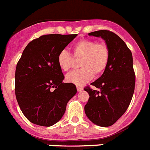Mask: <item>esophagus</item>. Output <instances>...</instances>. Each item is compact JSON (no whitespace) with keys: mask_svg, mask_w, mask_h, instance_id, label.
I'll return each instance as SVG.
<instances>
[{"mask_svg":"<svg viewBox=\"0 0 150 150\" xmlns=\"http://www.w3.org/2000/svg\"><path fill=\"white\" fill-rule=\"evenodd\" d=\"M76 89H77L78 92H81V91L83 90V88H82L81 86H76Z\"/></svg>","mask_w":150,"mask_h":150,"instance_id":"1","label":"esophagus"}]
</instances>
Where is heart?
<instances>
[{
	"label": "heart",
	"instance_id": "heart-1",
	"mask_svg": "<svg viewBox=\"0 0 150 150\" xmlns=\"http://www.w3.org/2000/svg\"><path fill=\"white\" fill-rule=\"evenodd\" d=\"M72 54L75 59H80L77 70L69 73L66 80L76 86H82L93 79L94 75L99 76L104 73L110 59V50L104 42L93 39H81L72 46ZM57 64L63 71H68L74 66L72 55L66 50L58 53Z\"/></svg>",
	"mask_w": 150,
	"mask_h": 150
}]
</instances>
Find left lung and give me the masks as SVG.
<instances>
[{"label": "left lung", "mask_w": 150, "mask_h": 150, "mask_svg": "<svg viewBox=\"0 0 150 150\" xmlns=\"http://www.w3.org/2000/svg\"><path fill=\"white\" fill-rule=\"evenodd\" d=\"M89 35L101 37L110 50V59L103 74L84 90L89 100L84 107L88 118L100 127L114 125L126 112L135 88L132 53L125 42L109 30H98Z\"/></svg>", "instance_id": "8db88e82"}]
</instances>
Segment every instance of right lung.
<instances>
[{
  "label": "right lung",
  "instance_id": "add662e5",
  "mask_svg": "<svg viewBox=\"0 0 150 150\" xmlns=\"http://www.w3.org/2000/svg\"><path fill=\"white\" fill-rule=\"evenodd\" d=\"M77 35L49 34L35 38L24 49L15 72V94L30 122L50 127L60 121L76 86L62 83L64 76L57 54Z\"/></svg>",
  "mask_w": 150,
  "mask_h": 150
}]
</instances>
